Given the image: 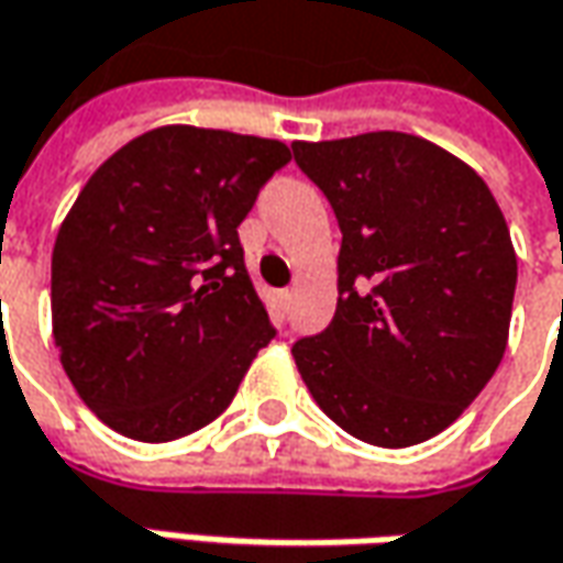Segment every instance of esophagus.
<instances>
[{"label":"esophagus","instance_id":"1","mask_svg":"<svg viewBox=\"0 0 563 563\" xmlns=\"http://www.w3.org/2000/svg\"><path fill=\"white\" fill-rule=\"evenodd\" d=\"M274 299H277V305H280L283 311H286V305H289V299H292V292H289V289H280V292H277Z\"/></svg>","mask_w":563,"mask_h":563}]
</instances>
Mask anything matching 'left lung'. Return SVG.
Listing matches in <instances>:
<instances>
[{"label":"left lung","mask_w":563,"mask_h":563,"mask_svg":"<svg viewBox=\"0 0 563 563\" xmlns=\"http://www.w3.org/2000/svg\"><path fill=\"white\" fill-rule=\"evenodd\" d=\"M292 155L342 230L336 314L292 345L301 379L361 442H427L505 355L517 286L508 221L474 167L415 133L299 140Z\"/></svg>","instance_id":"left-lung-1"}]
</instances>
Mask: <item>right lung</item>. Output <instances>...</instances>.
I'll return each mask as SVG.
<instances>
[{"label":"right lung","instance_id":"obj_1","mask_svg":"<svg viewBox=\"0 0 563 563\" xmlns=\"http://www.w3.org/2000/svg\"><path fill=\"white\" fill-rule=\"evenodd\" d=\"M280 140L165 124L96 167L52 249V336L92 415L136 442L227 411L274 340L236 227Z\"/></svg>","mask_w":563,"mask_h":563}]
</instances>
